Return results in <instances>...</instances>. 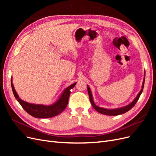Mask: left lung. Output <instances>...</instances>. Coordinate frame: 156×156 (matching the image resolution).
I'll return each mask as SVG.
<instances>
[{
    "label": "left lung",
    "instance_id": "8db88e82",
    "mask_svg": "<svg viewBox=\"0 0 156 156\" xmlns=\"http://www.w3.org/2000/svg\"><path fill=\"white\" fill-rule=\"evenodd\" d=\"M144 81H145V71L144 73V79H143V82L142 84V87H141V90L139 94H137V96H136V98L134 99V100L132 101L129 104L127 105H126L124 107H122L119 108H103L97 106L95 103H94L93 96H92V94L91 92V90L89 86L87 85V90H88V96H89V99L90 101L91 104L94 108L95 110H96L98 112L101 113V114L103 115H108V116H117V115H120L124 114L126 112L129 111L131 108H133V107L136 104V103L137 102L140 96V94H142L143 91V88H144Z\"/></svg>",
    "mask_w": 156,
    "mask_h": 156
}]
</instances>
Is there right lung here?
<instances>
[{
    "mask_svg": "<svg viewBox=\"0 0 156 156\" xmlns=\"http://www.w3.org/2000/svg\"><path fill=\"white\" fill-rule=\"evenodd\" d=\"M77 83H75L70 86L65 88L63 92L61 93L53 103L51 105H41V104H34L30 103L27 101L22 100L18 96L16 92L15 88L13 87L12 77L11 79V85L13 95L15 96L17 101L20 103L21 107L24 108V110L29 113V114L33 117L39 118V119H48L55 116L58 115L60 113L62 112L66 107H67L68 103L69 97L70 95V90L73 88Z\"/></svg>",
    "mask_w": 156,
    "mask_h": 156,
    "instance_id": "add662e5",
    "label": "right lung"
}]
</instances>
